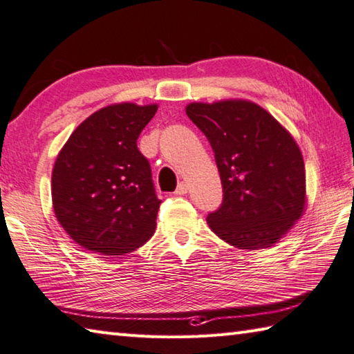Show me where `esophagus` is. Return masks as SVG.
Returning <instances> with one entry per match:
<instances>
[{
	"instance_id": "1",
	"label": "esophagus",
	"mask_w": 354,
	"mask_h": 354,
	"mask_svg": "<svg viewBox=\"0 0 354 354\" xmlns=\"http://www.w3.org/2000/svg\"><path fill=\"white\" fill-rule=\"evenodd\" d=\"M187 192H189V185H187L185 183H181L178 185L175 194H176V196H184V194H187Z\"/></svg>"
}]
</instances>
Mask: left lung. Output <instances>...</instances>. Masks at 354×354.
<instances>
[{
  "instance_id": "left-lung-1",
  "label": "left lung",
  "mask_w": 354,
  "mask_h": 354,
  "mask_svg": "<svg viewBox=\"0 0 354 354\" xmlns=\"http://www.w3.org/2000/svg\"><path fill=\"white\" fill-rule=\"evenodd\" d=\"M185 112L212 145L223 187L209 228L239 250L280 242L307 205L304 160L292 133L245 99L193 102Z\"/></svg>"
}]
</instances>
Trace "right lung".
Returning <instances> with one entry per match:
<instances>
[{
  "label": "right lung",
  "instance_id": "1",
  "mask_svg": "<svg viewBox=\"0 0 354 354\" xmlns=\"http://www.w3.org/2000/svg\"><path fill=\"white\" fill-rule=\"evenodd\" d=\"M156 111V103L108 104L84 120L57 153L53 209L85 250L123 255L153 236L161 201L137 140Z\"/></svg>",
  "mask_w": 354,
  "mask_h": 354
}]
</instances>
